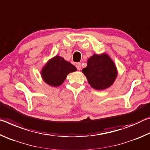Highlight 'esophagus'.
Listing matches in <instances>:
<instances>
[{"instance_id": "obj_1", "label": "esophagus", "mask_w": 150, "mask_h": 150, "mask_svg": "<svg viewBox=\"0 0 150 150\" xmlns=\"http://www.w3.org/2000/svg\"><path fill=\"white\" fill-rule=\"evenodd\" d=\"M76 67H77V70H81V64L80 63H77V64H76Z\"/></svg>"}]
</instances>
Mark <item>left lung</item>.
I'll list each match as a JSON object with an SVG mask.
<instances>
[{
	"mask_svg": "<svg viewBox=\"0 0 150 150\" xmlns=\"http://www.w3.org/2000/svg\"><path fill=\"white\" fill-rule=\"evenodd\" d=\"M91 87L103 90L113 84L117 70L115 63L106 54H94L87 61V66L82 69Z\"/></svg>",
	"mask_w": 150,
	"mask_h": 150,
	"instance_id": "left-lung-1",
	"label": "left lung"
}]
</instances>
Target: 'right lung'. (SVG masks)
Returning <instances> with one entry per match:
<instances>
[{
	"mask_svg": "<svg viewBox=\"0 0 150 150\" xmlns=\"http://www.w3.org/2000/svg\"><path fill=\"white\" fill-rule=\"evenodd\" d=\"M77 71L74 65L56 55L48 61L42 69V77L45 83L52 87H58L63 83L67 75Z\"/></svg>",
	"mask_w": 150,
	"mask_h": 150,
	"instance_id": "right-lung-1",
	"label": "right lung"
}]
</instances>
